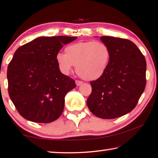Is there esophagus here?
<instances>
[{"label":"esophagus","instance_id":"34e87169","mask_svg":"<svg viewBox=\"0 0 158 158\" xmlns=\"http://www.w3.org/2000/svg\"><path fill=\"white\" fill-rule=\"evenodd\" d=\"M75 83H76V85H77V86H79V85H81V84H83V81H75Z\"/></svg>","mask_w":158,"mask_h":158}]
</instances>
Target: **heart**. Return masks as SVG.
Here are the masks:
<instances>
[{
    "instance_id": "heart-1",
    "label": "heart",
    "mask_w": 158,
    "mask_h": 158,
    "mask_svg": "<svg viewBox=\"0 0 158 158\" xmlns=\"http://www.w3.org/2000/svg\"><path fill=\"white\" fill-rule=\"evenodd\" d=\"M111 52L100 41H85L69 45L65 54L59 52L56 60L59 69L68 75L75 65L77 74L88 81H95L104 75L108 68Z\"/></svg>"
}]
</instances>
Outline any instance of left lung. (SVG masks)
Returning <instances> with one entry per match:
<instances>
[{"instance_id":"obj_1","label":"left lung","mask_w":158,"mask_h":158,"mask_svg":"<svg viewBox=\"0 0 158 158\" xmlns=\"http://www.w3.org/2000/svg\"><path fill=\"white\" fill-rule=\"evenodd\" d=\"M111 58L104 75L90 81L87 100L91 113L102 119L117 118L132 111L146 85V60L134 43L125 38L101 36Z\"/></svg>"}]
</instances>
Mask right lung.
Returning a JSON list of instances; mask_svg holds the SVG:
<instances>
[{
  "instance_id": "right-lung-1",
  "label": "right lung",
  "mask_w": 158,
  "mask_h": 158,
  "mask_svg": "<svg viewBox=\"0 0 158 158\" xmlns=\"http://www.w3.org/2000/svg\"><path fill=\"white\" fill-rule=\"evenodd\" d=\"M76 38L40 37L15 52L7 70L8 90L23 118L48 123L61 115L65 96L76 85L73 79L60 71L56 57L63 44Z\"/></svg>"
}]
</instances>
